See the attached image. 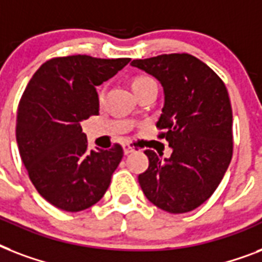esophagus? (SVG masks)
Here are the masks:
<instances>
[{"instance_id": "1", "label": "esophagus", "mask_w": 262, "mask_h": 262, "mask_svg": "<svg viewBox=\"0 0 262 262\" xmlns=\"http://www.w3.org/2000/svg\"><path fill=\"white\" fill-rule=\"evenodd\" d=\"M133 151H135V148L132 147V145H129V144H123V154H125V155H129V154H132Z\"/></svg>"}]
</instances>
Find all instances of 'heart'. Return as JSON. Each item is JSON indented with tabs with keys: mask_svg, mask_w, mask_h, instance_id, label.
I'll return each instance as SVG.
<instances>
[{
	"mask_svg": "<svg viewBox=\"0 0 262 262\" xmlns=\"http://www.w3.org/2000/svg\"><path fill=\"white\" fill-rule=\"evenodd\" d=\"M152 83H155V81H154L151 77H148V76H137V77H135V79L132 80V88H133V91H135V92H137V91H140L141 88L145 87V85H148V84H152ZM104 94H106V88L102 87L98 92L99 102H103V99H104Z\"/></svg>",
	"mask_w": 262,
	"mask_h": 262,
	"instance_id": "obj_1",
	"label": "heart"
}]
</instances>
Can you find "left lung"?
<instances>
[{
	"label": "left lung",
	"instance_id": "obj_1",
	"mask_svg": "<svg viewBox=\"0 0 262 262\" xmlns=\"http://www.w3.org/2000/svg\"><path fill=\"white\" fill-rule=\"evenodd\" d=\"M159 80L164 106L156 122L170 158L147 149L140 186L154 205L170 213L190 212L216 190L232 158V110L219 76L193 55L162 54L132 61Z\"/></svg>",
	"mask_w": 262,
	"mask_h": 262
}]
</instances>
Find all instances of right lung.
<instances>
[{
	"instance_id": "1",
	"label": "right lung",
	"mask_w": 262,
	"mask_h": 262,
	"mask_svg": "<svg viewBox=\"0 0 262 262\" xmlns=\"http://www.w3.org/2000/svg\"><path fill=\"white\" fill-rule=\"evenodd\" d=\"M129 61L80 54L49 59L20 99L16 140L23 163L39 194L62 211L98 203L122 159L119 144L90 151L80 123L99 114L96 87Z\"/></svg>"
}]
</instances>
